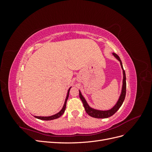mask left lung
Instances as JSON below:
<instances>
[{
	"label": "left lung",
	"instance_id": "1",
	"mask_svg": "<svg viewBox=\"0 0 152 152\" xmlns=\"http://www.w3.org/2000/svg\"><path fill=\"white\" fill-rule=\"evenodd\" d=\"M113 56L115 57L118 60L120 61L121 63V68L123 70V82H122V92L120 97H119V99L118 100V102L115 104V105L114 107L111 108L110 110H96L93 108L90 107L89 104H87V102L86 101L85 98L83 97V96L82 95L81 92L79 91V97L80 99L82 100V103H83L84 107L86 110V113L90 115L92 117H94V118H108L112 116L113 114L116 113L117 112V110L120 108V107L122 106L124 99H125L126 97V73L125 71H124L123 66H122V63L121 60L120 58L118 56V55L115 53H113Z\"/></svg>",
	"mask_w": 152,
	"mask_h": 152
}]
</instances>
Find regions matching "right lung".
<instances>
[{"label": "right lung", "instance_id": "add662e5", "mask_svg": "<svg viewBox=\"0 0 152 152\" xmlns=\"http://www.w3.org/2000/svg\"><path fill=\"white\" fill-rule=\"evenodd\" d=\"M71 87L69 88L68 91V93L66 95V98L65 99V103H64L63 107L62 108V109L61 110V111H59L58 113H57L56 114L53 115L51 116H49V117H39V116H34L35 118H38V119H40V120H43V121H51V120H54V119H56L58 118L59 117H60L65 112V110L66 109V102H67V99L68 98V96H69V92H70Z\"/></svg>", "mask_w": 152, "mask_h": 152}]
</instances>
